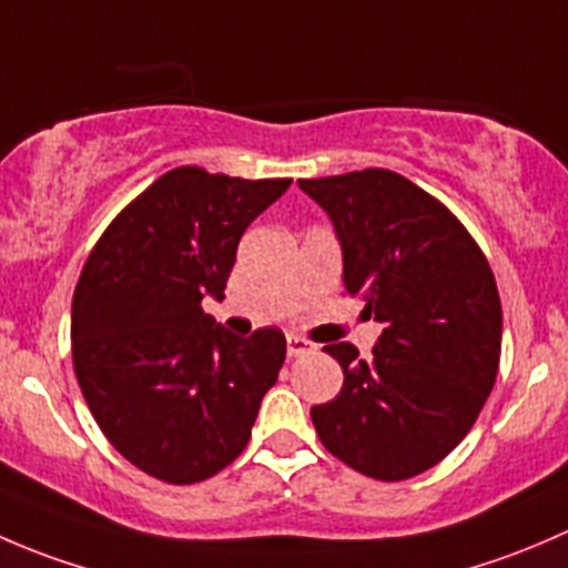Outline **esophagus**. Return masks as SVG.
<instances>
[{
    "mask_svg": "<svg viewBox=\"0 0 568 568\" xmlns=\"http://www.w3.org/2000/svg\"><path fill=\"white\" fill-rule=\"evenodd\" d=\"M285 348H288V357H300V354L313 352V343L305 341V337H300V335H288Z\"/></svg>",
    "mask_w": 568,
    "mask_h": 568,
    "instance_id": "esophagus-1",
    "label": "esophagus"
}]
</instances>
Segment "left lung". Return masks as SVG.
<instances>
[{
	"instance_id": "obj_1",
	"label": "left lung",
	"mask_w": 568,
	"mask_h": 568,
	"mask_svg": "<svg viewBox=\"0 0 568 568\" xmlns=\"http://www.w3.org/2000/svg\"><path fill=\"white\" fill-rule=\"evenodd\" d=\"M329 216L343 285L382 324L374 357L329 343L343 387L311 409L332 456L376 480L443 462L484 409L500 365L503 311L484 252L439 200L390 170L311 178Z\"/></svg>"
}]
</instances>
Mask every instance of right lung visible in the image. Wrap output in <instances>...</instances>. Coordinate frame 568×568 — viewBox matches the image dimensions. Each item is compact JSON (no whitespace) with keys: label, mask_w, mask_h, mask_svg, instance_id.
Segmentation results:
<instances>
[{"label":"right lung","mask_w":568,"mask_h":568,"mask_svg":"<svg viewBox=\"0 0 568 568\" xmlns=\"http://www.w3.org/2000/svg\"><path fill=\"white\" fill-rule=\"evenodd\" d=\"M288 186L170 170L114 216L84 263L73 371L104 437L153 478L197 484L247 448L285 335H231L200 302L225 300L244 231Z\"/></svg>","instance_id":"1"}]
</instances>
